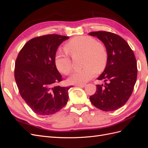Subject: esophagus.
Returning a JSON list of instances; mask_svg holds the SVG:
<instances>
[{"label": "esophagus", "mask_w": 148, "mask_h": 148, "mask_svg": "<svg viewBox=\"0 0 148 148\" xmlns=\"http://www.w3.org/2000/svg\"><path fill=\"white\" fill-rule=\"evenodd\" d=\"M76 86L81 87V88H84L86 86V84H76Z\"/></svg>", "instance_id": "1"}]
</instances>
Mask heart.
Here are the masks:
<instances>
[{"label":"heart","instance_id":"obj_1","mask_svg":"<svg viewBox=\"0 0 148 148\" xmlns=\"http://www.w3.org/2000/svg\"><path fill=\"white\" fill-rule=\"evenodd\" d=\"M67 54L75 57L82 56L84 68L75 71L69 78L71 84H83L92 79L96 74V70L105 68L107 61V52L102 44L89 36H78L71 39L65 46ZM57 69L64 75H69L71 70V61L64 53L58 52L54 58Z\"/></svg>","mask_w":148,"mask_h":148}]
</instances>
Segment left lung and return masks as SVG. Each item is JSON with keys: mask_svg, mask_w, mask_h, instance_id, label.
<instances>
[{"mask_svg": "<svg viewBox=\"0 0 148 148\" xmlns=\"http://www.w3.org/2000/svg\"><path fill=\"white\" fill-rule=\"evenodd\" d=\"M89 35L101 40L107 52L106 66L97 78L105 84L96 85V91L89 99L102 110H115L128 101L136 83L138 70L135 54L125 40L117 34L96 31Z\"/></svg>", "mask_w": 148, "mask_h": 148, "instance_id": "left-lung-1", "label": "left lung"}]
</instances>
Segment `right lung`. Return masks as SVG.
I'll return each mask as SVG.
<instances>
[{
  "instance_id": "add662e5",
  "label": "right lung",
  "mask_w": 148,
  "mask_h": 148,
  "mask_svg": "<svg viewBox=\"0 0 148 148\" xmlns=\"http://www.w3.org/2000/svg\"><path fill=\"white\" fill-rule=\"evenodd\" d=\"M69 37L47 34L31 39L18 53L15 79L21 97L34 113L49 115L66 104L69 89L56 83L62 80L54 58L61 43Z\"/></svg>"
}]
</instances>
